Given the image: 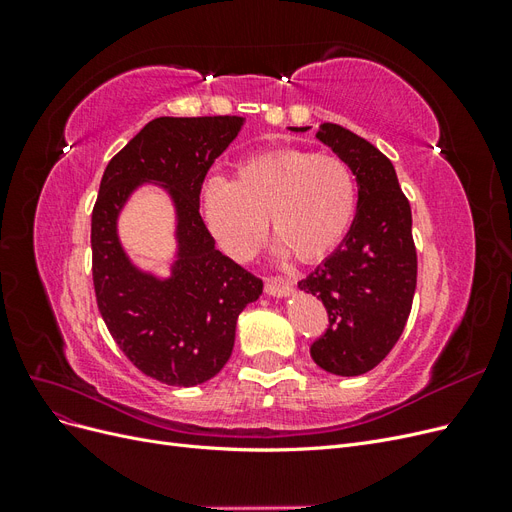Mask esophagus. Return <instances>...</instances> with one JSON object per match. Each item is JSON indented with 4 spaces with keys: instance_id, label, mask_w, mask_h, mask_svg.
I'll use <instances>...</instances> for the list:
<instances>
[{
    "instance_id": "obj_1",
    "label": "esophagus",
    "mask_w": 512,
    "mask_h": 512,
    "mask_svg": "<svg viewBox=\"0 0 512 512\" xmlns=\"http://www.w3.org/2000/svg\"><path fill=\"white\" fill-rule=\"evenodd\" d=\"M265 290L271 297H288L292 292V284L282 280V277H267L265 280Z\"/></svg>"
}]
</instances>
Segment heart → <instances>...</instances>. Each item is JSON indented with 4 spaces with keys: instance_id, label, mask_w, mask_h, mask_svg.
I'll return each instance as SVG.
<instances>
[{
    "instance_id": "b5f03b06",
    "label": "heart",
    "mask_w": 512,
    "mask_h": 512,
    "mask_svg": "<svg viewBox=\"0 0 512 512\" xmlns=\"http://www.w3.org/2000/svg\"><path fill=\"white\" fill-rule=\"evenodd\" d=\"M200 200L209 230L230 258L252 256L269 220L282 252L316 262L350 230L356 183L335 153L286 147L241 160L232 181L209 179Z\"/></svg>"
}]
</instances>
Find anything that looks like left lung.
<instances>
[{
	"label": "left lung",
	"mask_w": 512,
	"mask_h": 512,
	"mask_svg": "<svg viewBox=\"0 0 512 512\" xmlns=\"http://www.w3.org/2000/svg\"><path fill=\"white\" fill-rule=\"evenodd\" d=\"M316 138L350 166L359 203L344 241L299 282L329 314V329L309 354L329 374L361 376L406 329L416 290L412 211L391 160L365 138L337 123H322Z\"/></svg>",
	"instance_id": "obj_1"
}]
</instances>
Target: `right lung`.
Instances as JSON below:
<instances>
[{"label": "right lung", "mask_w": 512, "mask_h": 512, "mask_svg": "<svg viewBox=\"0 0 512 512\" xmlns=\"http://www.w3.org/2000/svg\"><path fill=\"white\" fill-rule=\"evenodd\" d=\"M243 117H158L108 162L91 213V273L98 309L121 352L145 376L196 386L226 365L237 318L262 280L215 250L200 218L203 181L235 141ZM141 182H160L178 211V260L168 281L136 270L116 218Z\"/></svg>", "instance_id": "obj_1"}]
</instances>
